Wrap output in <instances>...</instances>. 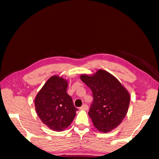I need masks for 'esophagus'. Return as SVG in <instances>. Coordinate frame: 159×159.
<instances>
[{
	"label": "esophagus",
	"mask_w": 159,
	"mask_h": 159,
	"mask_svg": "<svg viewBox=\"0 0 159 159\" xmlns=\"http://www.w3.org/2000/svg\"><path fill=\"white\" fill-rule=\"evenodd\" d=\"M88 109H89V107H88L87 105H86V104H83V105L80 107L81 110L86 111V110H88Z\"/></svg>",
	"instance_id": "1"
}]
</instances>
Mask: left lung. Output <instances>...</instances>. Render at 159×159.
<instances>
[{
  "mask_svg": "<svg viewBox=\"0 0 159 159\" xmlns=\"http://www.w3.org/2000/svg\"><path fill=\"white\" fill-rule=\"evenodd\" d=\"M80 79L91 89L93 102L89 116L97 129L107 133L116 128L128 111L130 95L118 79L106 70L81 75Z\"/></svg>",
  "mask_w": 159,
  "mask_h": 159,
  "instance_id": "8db88e82",
  "label": "left lung"
}]
</instances>
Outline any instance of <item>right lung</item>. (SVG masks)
<instances>
[{"label":"right lung","mask_w":159,"mask_h":159,"mask_svg":"<svg viewBox=\"0 0 159 159\" xmlns=\"http://www.w3.org/2000/svg\"><path fill=\"white\" fill-rule=\"evenodd\" d=\"M66 80L54 75L47 80L34 99L35 110L44 125L55 131L65 130L73 122L77 108L66 93Z\"/></svg>","instance_id":"obj_1"}]
</instances>
